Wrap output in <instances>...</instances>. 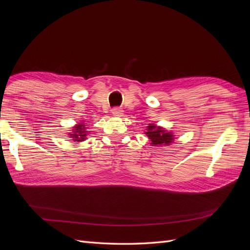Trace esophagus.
Segmentation results:
<instances>
[{"mask_svg": "<svg viewBox=\"0 0 250 250\" xmlns=\"http://www.w3.org/2000/svg\"><path fill=\"white\" fill-rule=\"evenodd\" d=\"M123 109L122 108H120V107H115V108H112L111 109V113L115 117H122L123 116Z\"/></svg>", "mask_w": 250, "mask_h": 250, "instance_id": "esophagus-1", "label": "esophagus"}]
</instances>
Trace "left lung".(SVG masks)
<instances>
[{
    "instance_id": "1",
    "label": "left lung",
    "mask_w": 250,
    "mask_h": 250,
    "mask_svg": "<svg viewBox=\"0 0 250 250\" xmlns=\"http://www.w3.org/2000/svg\"><path fill=\"white\" fill-rule=\"evenodd\" d=\"M146 134L152 146H167L174 141V135L171 131L165 130L164 128L154 124H149Z\"/></svg>"
}]
</instances>
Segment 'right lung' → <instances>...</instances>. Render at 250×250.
Here are the masks:
<instances>
[{"label":"right lung","mask_w":250,"mask_h":250,"mask_svg":"<svg viewBox=\"0 0 250 250\" xmlns=\"http://www.w3.org/2000/svg\"><path fill=\"white\" fill-rule=\"evenodd\" d=\"M85 129L86 128H85L84 123L81 122V123L77 124L76 126L73 127V130H72L73 133H69V137H71L73 139V141H75V142L84 141V140H86V134H88Z\"/></svg>","instance_id":"right-lung-1"}]
</instances>
